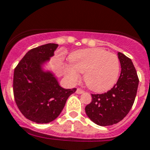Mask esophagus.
Returning <instances> with one entry per match:
<instances>
[{
	"mask_svg": "<svg viewBox=\"0 0 150 150\" xmlns=\"http://www.w3.org/2000/svg\"><path fill=\"white\" fill-rule=\"evenodd\" d=\"M76 93H77V94H82V93H84V91L79 88H77V90H76Z\"/></svg>",
	"mask_w": 150,
	"mask_h": 150,
	"instance_id": "obj_1",
	"label": "esophagus"
}]
</instances>
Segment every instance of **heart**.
<instances>
[{
	"label": "heart",
	"mask_w": 150,
	"mask_h": 150,
	"mask_svg": "<svg viewBox=\"0 0 150 150\" xmlns=\"http://www.w3.org/2000/svg\"><path fill=\"white\" fill-rule=\"evenodd\" d=\"M69 58L71 65L64 68V73L72 82L79 80V72L85 74L86 86L94 92H103L111 89L117 81L120 64L115 54L88 48L74 52Z\"/></svg>",
	"instance_id": "heart-1"
}]
</instances>
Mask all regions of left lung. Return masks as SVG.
<instances>
[{
    "label": "left lung",
    "instance_id": "1",
    "mask_svg": "<svg viewBox=\"0 0 150 150\" xmlns=\"http://www.w3.org/2000/svg\"><path fill=\"white\" fill-rule=\"evenodd\" d=\"M121 73L112 88L103 94H92L86 106L88 117L101 126H112L126 117L136 98L139 79L132 60L118 52Z\"/></svg>",
    "mask_w": 150,
    "mask_h": 150
}]
</instances>
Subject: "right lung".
<instances>
[{
  "label": "right lung",
  "mask_w": 150,
  "mask_h": 150,
  "mask_svg": "<svg viewBox=\"0 0 150 150\" xmlns=\"http://www.w3.org/2000/svg\"><path fill=\"white\" fill-rule=\"evenodd\" d=\"M57 44L35 47L16 66L13 90L15 103L24 117L36 123H48L62 112L69 96L76 88L61 87L54 75L43 66L54 55Z\"/></svg>",
  "instance_id": "1"
}]
</instances>
